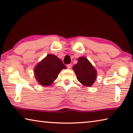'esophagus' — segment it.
Here are the masks:
<instances>
[{"label": "esophagus", "instance_id": "1", "mask_svg": "<svg viewBox=\"0 0 133 133\" xmlns=\"http://www.w3.org/2000/svg\"><path fill=\"white\" fill-rule=\"evenodd\" d=\"M71 64H67V68H68L69 69H71Z\"/></svg>", "mask_w": 133, "mask_h": 133}]
</instances>
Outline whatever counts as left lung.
Segmentation results:
<instances>
[{"mask_svg": "<svg viewBox=\"0 0 133 133\" xmlns=\"http://www.w3.org/2000/svg\"><path fill=\"white\" fill-rule=\"evenodd\" d=\"M73 67L78 81L85 86H91L97 77V71L87 58L80 57Z\"/></svg>", "mask_w": 133, "mask_h": 133, "instance_id": "obj_1", "label": "left lung"}]
</instances>
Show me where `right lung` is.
I'll return each instance as SVG.
<instances>
[{
    "mask_svg": "<svg viewBox=\"0 0 133 133\" xmlns=\"http://www.w3.org/2000/svg\"><path fill=\"white\" fill-rule=\"evenodd\" d=\"M66 69L60 58L49 54L35 67V77L39 84L47 86L53 84L62 69Z\"/></svg>",
    "mask_w": 133,
    "mask_h": 133,
    "instance_id": "right-lung-1",
    "label": "right lung"
}]
</instances>
